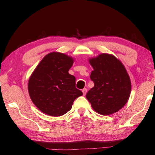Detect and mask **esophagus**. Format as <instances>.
<instances>
[{"mask_svg":"<svg viewBox=\"0 0 155 155\" xmlns=\"http://www.w3.org/2000/svg\"><path fill=\"white\" fill-rule=\"evenodd\" d=\"M82 92H83V95L86 94V93H87V89H86V88H83V89L82 90Z\"/></svg>","mask_w":155,"mask_h":155,"instance_id":"obj_1","label":"esophagus"}]
</instances>
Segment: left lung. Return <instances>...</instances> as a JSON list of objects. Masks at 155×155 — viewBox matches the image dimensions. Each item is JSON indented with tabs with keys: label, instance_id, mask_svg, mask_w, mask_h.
I'll return each instance as SVG.
<instances>
[{
	"label": "left lung",
	"instance_id": "1",
	"mask_svg": "<svg viewBox=\"0 0 155 155\" xmlns=\"http://www.w3.org/2000/svg\"><path fill=\"white\" fill-rule=\"evenodd\" d=\"M89 62L94 69L90 79L94 86L87 92V99L100 114L118 112L126 105L131 92L130 78L124 65L109 54L90 58Z\"/></svg>",
	"mask_w": 155,
	"mask_h": 155
}]
</instances>
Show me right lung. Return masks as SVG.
<instances>
[{
  "instance_id": "right-lung-1",
  "label": "right lung",
  "mask_w": 155,
  "mask_h": 155,
  "mask_svg": "<svg viewBox=\"0 0 155 155\" xmlns=\"http://www.w3.org/2000/svg\"><path fill=\"white\" fill-rule=\"evenodd\" d=\"M74 59L60 52H51L37 65L28 81V92L39 110L51 117L65 114L74 101L83 95L76 88V78L68 71Z\"/></svg>"
}]
</instances>
